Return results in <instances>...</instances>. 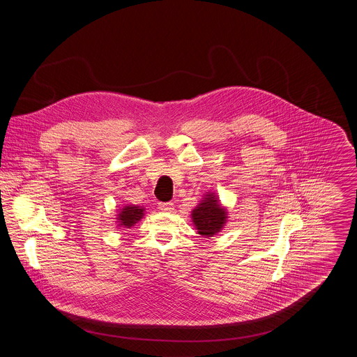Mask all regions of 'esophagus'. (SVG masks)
Returning a JSON list of instances; mask_svg holds the SVG:
<instances>
[{"instance_id":"obj_1","label":"esophagus","mask_w":357,"mask_h":357,"mask_svg":"<svg viewBox=\"0 0 357 357\" xmlns=\"http://www.w3.org/2000/svg\"><path fill=\"white\" fill-rule=\"evenodd\" d=\"M159 208H160L162 211H165V213H171V211L174 210V204H172V202H166V204L160 202V204H159Z\"/></svg>"}]
</instances>
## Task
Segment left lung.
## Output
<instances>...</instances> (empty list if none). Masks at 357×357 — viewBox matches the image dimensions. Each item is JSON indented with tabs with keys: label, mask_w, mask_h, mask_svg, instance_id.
Segmentation results:
<instances>
[{
	"label": "left lung",
	"mask_w": 357,
	"mask_h": 357,
	"mask_svg": "<svg viewBox=\"0 0 357 357\" xmlns=\"http://www.w3.org/2000/svg\"><path fill=\"white\" fill-rule=\"evenodd\" d=\"M191 218L198 234L213 237L225 226L227 211L218 202V197L214 192H208L204 195V201L191 211Z\"/></svg>",
	"instance_id": "obj_1"
}]
</instances>
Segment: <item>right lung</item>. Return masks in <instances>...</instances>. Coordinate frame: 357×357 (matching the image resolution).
Masks as SVG:
<instances>
[{
    "instance_id": "1",
    "label": "right lung",
    "mask_w": 357,
    "mask_h": 357,
    "mask_svg": "<svg viewBox=\"0 0 357 357\" xmlns=\"http://www.w3.org/2000/svg\"><path fill=\"white\" fill-rule=\"evenodd\" d=\"M118 226L120 227H127L130 229L131 226H134L136 222L140 221L144 215V208L139 207L135 204H127L123 208L118 210Z\"/></svg>"
}]
</instances>
